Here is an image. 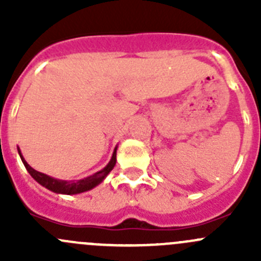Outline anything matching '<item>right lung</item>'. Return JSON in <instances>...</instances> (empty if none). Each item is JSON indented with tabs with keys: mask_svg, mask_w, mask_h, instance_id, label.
<instances>
[{
	"mask_svg": "<svg viewBox=\"0 0 261 261\" xmlns=\"http://www.w3.org/2000/svg\"><path fill=\"white\" fill-rule=\"evenodd\" d=\"M20 156H21V160H22L23 165H25V168L28 169V172L30 173V175L34 178V179L38 181V183H40L43 187H45V188L50 189V191L55 192V193H63V194L82 193V192H86V191H89V189L94 188L97 184L101 183V181L109 175V173L114 169L116 164V149H115L114 155H112L109 164H107L102 170L97 172L96 174L77 181H65V180L54 179V178L49 177V175L43 174V173L33 169V168L25 162V159L22 158L21 152H20Z\"/></svg>",
	"mask_w": 261,
	"mask_h": 261,
	"instance_id": "add662e5",
	"label": "right lung"
}]
</instances>
